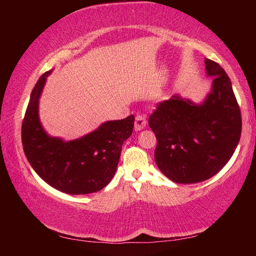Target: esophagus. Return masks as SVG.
Returning a JSON list of instances; mask_svg holds the SVG:
<instances>
[{"label":"esophagus","instance_id":"esophagus-1","mask_svg":"<svg viewBox=\"0 0 256 256\" xmlns=\"http://www.w3.org/2000/svg\"><path fill=\"white\" fill-rule=\"evenodd\" d=\"M146 124V115H136V122H134V128L136 131H140V130L144 128Z\"/></svg>","mask_w":256,"mask_h":256}]
</instances>
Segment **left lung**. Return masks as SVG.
Listing matches in <instances>:
<instances>
[{
    "mask_svg": "<svg viewBox=\"0 0 256 256\" xmlns=\"http://www.w3.org/2000/svg\"><path fill=\"white\" fill-rule=\"evenodd\" d=\"M212 90L201 105L180 96L159 102L148 123L157 138L156 164L180 184L209 180L222 170L240 142L242 115L230 79L214 60H204Z\"/></svg>",
    "mask_w": 256,
    "mask_h": 256,
    "instance_id": "obj_1",
    "label": "left lung"
}]
</instances>
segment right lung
<instances>
[{"label": "right lung", "mask_w": 256, "mask_h": 256, "mask_svg": "<svg viewBox=\"0 0 256 256\" xmlns=\"http://www.w3.org/2000/svg\"><path fill=\"white\" fill-rule=\"evenodd\" d=\"M45 72L34 84L21 126L24 151L34 170L52 188L66 194H89L110 183L124 141L132 134L134 116L104 123L79 140L64 142L47 136L38 118Z\"/></svg>", "instance_id": "1"}]
</instances>
